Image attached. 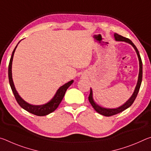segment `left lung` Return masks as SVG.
<instances>
[{
    "instance_id": "8db88e82",
    "label": "left lung",
    "mask_w": 151,
    "mask_h": 151,
    "mask_svg": "<svg viewBox=\"0 0 151 151\" xmlns=\"http://www.w3.org/2000/svg\"><path fill=\"white\" fill-rule=\"evenodd\" d=\"M114 38H115V40H117V41H124L127 42L129 44H131L132 47H134V48L136 50L137 54L138 55V58H139V78H138V82L136 86V88H135V90L134 91L133 94L131 96V98L129 99V100L126 103H124L123 105H122L121 106L119 107V108L116 109H105V108H103V107L99 106V105L94 103L93 99V92H92V90L91 89V92H90V94L88 96V101L90 102V103L91 104V105L93 106L94 109L98 112V113L102 114V115H104L105 116H111L112 115H114V114H116L118 113H120V112H122L124 110H126L127 109L129 108V107L131 106L132 103H134V101L136 99V97L138 94V93H139V89L140 87V85H141V82H142V60L141 58H140V56L139 54V50H138L137 48L136 47L133 42H132L131 40L127 39V38H125L124 37H122L121 35H119L117 34V33H114Z\"/></svg>"
}]
</instances>
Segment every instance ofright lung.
Returning a JSON list of instances; mask_svg holds the SVG:
<instances>
[{"instance_id":"1","label":"right lung","mask_w":151,"mask_h":151,"mask_svg":"<svg viewBox=\"0 0 151 151\" xmlns=\"http://www.w3.org/2000/svg\"><path fill=\"white\" fill-rule=\"evenodd\" d=\"M16 47L14 48L13 52L12 53V56L11 59H10L9 65V83L10 85H11V87L12 89V93H13L15 99L17 101L18 104L22 107V109L26 110L27 111L29 112H30L35 115L37 116H46L47 114L51 113L53 111H55L56 109L58 108V105H59L60 102L62 101L64 96H65V94L66 93V91L67 90V88L69 87V86L72 85L73 83V81H70L68 82V83L65 84V85H63L62 86L58 88L57 91V93L55 94V96L53 97L52 100L50 101L48 103L43 104V105H32V104H30L27 103V102H25L23 99H22L21 97H20L19 94L15 89L13 81H12V58H13L14 53V51L16 50Z\"/></svg>"}]
</instances>
